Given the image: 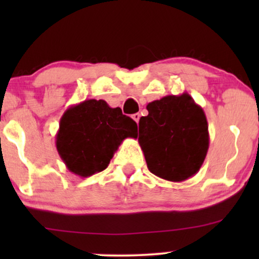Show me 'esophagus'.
<instances>
[{
	"instance_id": "esophagus-1",
	"label": "esophagus",
	"mask_w": 259,
	"mask_h": 259,
	"mask_svg": "<svg viewBox=\"0 0 259 259\" xmlns=\"http://www.w3.org/2000/svg\"><path fill=\"white\" fill-rule=\"evenodd\" d=\"M140 117H141V115H140V113H135V114H133V115H132V118H133L134 120L136 121V123H139Z\"/></svg>"
}]
</instances>
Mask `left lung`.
I'll list each match as a JSON object with an SVG mask.
<instances>
[{
  "instance_id": "1",
  "label": "left lung",
  "mask_w": 259,
  "mask_h": 259,
  "mask_svg": "<svg viewBox=\"0 0 259 259\" xmlns=\"http://www.w3.org/2000/svg\"><path fill=\"white\" fill-rule=\"evenodd\" d=\"M139 121V144L147 168L162 179L180 183L200 170L209 147L206 114L187 92L147 105Z\"/></svg>"
}]
</instances>
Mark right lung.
<instances>
[{
	"label": "right lung",
	"instance_id": "1",
	"mask_svg": "<svg viewBox=\"0 0 259 259\" xmlns=\"http://www.w3.org/2000/svg\"><path fill=\"white\" fill-rule=\"evenodd\" d=\"M126 138H138V124L103 100H85L64 112L56 147L68 170L81 178L108 167Z\"/></svg>",
	"mask_w": 259,
	"mask_h": 259
}]
</instances>
